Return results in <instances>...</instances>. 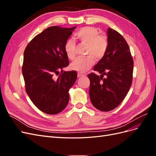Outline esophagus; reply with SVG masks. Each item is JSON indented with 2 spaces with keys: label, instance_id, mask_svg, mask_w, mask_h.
<instances>
[{
  "label": "esophagus",
  "instance_id": "esophagus-1",
  "mask_svg": "<svg viewBox=\"0 0 156 156\" xmlns=\"http://www.w3.org/2000/svg\"><path fill=\"white\" fill-rule=\"evenodd\" d=\"M77 76H78V77H81L84 76V75L83 73H77Z\"/></svg>",
  "mask_w": 156,
  "mask_h": 156
}]
</instances>
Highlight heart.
Returning a JSON list of instances; mask_svg holds the SVG:
<instances>
[{
  "mask_svg": "<svg viewBox=\"0 0 156 156\" xmlns=\"http://www.w3.org/2000/svg\"><path fill=\"white\" fill-rule=\"evenodd\" d=\"M75 37L81 43L87 45L86 57L77 58L71 64L72 70L80 73H84L92 68L94 59H101L106 54L108 48V41L105 36L100 35V32L95 27H86L75 32ZM64 52L69 59L72 60L75 56V43L69 39L64 44Z\"/></svg>",
  "mask_w": 156,
  "mask_h": 156,
  "instance_id": "1",
  "label": "heart"
}]
</instances>
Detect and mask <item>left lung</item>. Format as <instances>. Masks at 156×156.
Masks as SVG:
<instances>
[{"mask_svg":"<svg viewBox=\"0 0 156 156\" xmlns=\"http://www.w3.org/2000/svg\"><path fill=\"white\" fill-rule=\"evenodd\" d=\"M108 48L105 56L95 65L91 73L89 95L94 107L109 111L119 106L129 92L132 83L133 60L126 40L111 28L107 29ZM105 74L106 78H103Z\"/></svg>","mask_w":156,"mask_h":156,"instance_id":"obj_1","label":"left lung"}]
</instances>
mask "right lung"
<instances>
[{
    "label": "right lung",
    "mask_w": 156,
    "mask_h": 156,
    "mask_svg": "<svg viewBox=\"0 0 156 156\" xmlns=\"http://www.w3.org/2000/svg\"><path fill=\"white\" fill-rule=\"evenodd\" d=\"M76 27H50L35 36L23 55L22 73L26 92L32 103L48 115H56L67 106L69 90L77 79L75 71L64 72L69 65L64 44ZM61 70L56 80L54 74Z\"/></svg>",
    "instance_id": "1"
}]
</instances>
